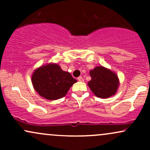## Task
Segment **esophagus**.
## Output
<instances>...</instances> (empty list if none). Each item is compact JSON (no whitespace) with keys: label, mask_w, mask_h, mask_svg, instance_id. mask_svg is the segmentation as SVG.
I'll list each match as a JSON object with an SVG mask.
<instances>
[{"label":"esophagus","mask_w":150,"mask_h":150,"mask_svg":"<svg viewBox=\"0 0 150 150\" xmlns=\"http://www.w3.org/2000/svg\"><path fill=\"white\" fill-rule=\"evenodd\" d=\"M77 80L80 81V82H83V81H84V79L82 78V77L80 76L79 77H77Z\"/></svg>","instance_id":"1"}]
</instances>
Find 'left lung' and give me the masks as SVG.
I'll use <instances>...</instances> for the list:
<instances>
[{"mask_svg":"<svg viewBox=\"0 0 150 150\" xmlns=\"http://www.w3.org/2000/svg\"><path fill=\"white\" fill-rule=\"evenodd\" d=\"M92 80L88 85L92 92L99 98H108L116 94L119 80L113 71L103 66H97L89 72Z\"/></svg>","mask_w":150,"mask_h":150,"instance_id":"1","label":"left lung"}]
</instances>
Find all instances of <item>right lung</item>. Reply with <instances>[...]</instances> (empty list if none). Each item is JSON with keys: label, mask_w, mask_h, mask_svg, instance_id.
<instances>
[{"label": "right lung", "mask_w": 150, "mask_h": 150, "mask_svg": "<svg viewBox=\"0 0 150 150\" xmlns=\"http://www.w3.org/2000/svg\"><path fill=\"white\" fill-rule=\"evenodd\" d=\"M77 82L68 72L58 64L49 63L34 71L32 82L41 97L48 100H56L65 97L69 89Z\"/></svg>", "instance_id": "obj_1"}]
</instances>
